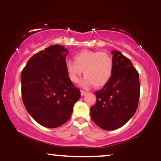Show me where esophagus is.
Instances as JSON below:
<instances>
[{
	"label": "esophagus",
	"mask_w": 161,
	"mask_h": 161,
	"mask_svg": "<svg viewBox=\"0 0 161 161\" xmlns=\"http://www.w3.org/2000/svg\"><path fill=\"white\" fill-rule=\"evenodd\" d=\"M86 93H87L86 92L83 91V90H81V95L82 96H84L85 95H86Z\"/></svg>",
	"instance_id": "esophagus-1"
}]
</instances>
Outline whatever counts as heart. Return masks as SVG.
I'll list each match as a JSON object with an SVG mask.
<instances>
[{"instance_id":"1","label":"heart","mask_w":161,"mask_h":161,"mask_svg":"<svg viewBox=\"0 0 161 161\" xmlns=\"http://www.w3.org/2000/svg\"><path fill=\"white\" fill-rule=\"evenodd\" d=\"M74 61L67 60L66 69L70 80L77 82L82 73L86 77L81 82L82 87L100 88L111 79L114 72V60L105 52L82 50L74 55Z\"/></svg>"}]
</instances>
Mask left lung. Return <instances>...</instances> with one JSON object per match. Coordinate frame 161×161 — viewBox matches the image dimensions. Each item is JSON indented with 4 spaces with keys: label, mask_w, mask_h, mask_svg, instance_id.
I'll return each instance as SVG.
<instances>
[{
    "label": "left lung",
    "mask_w": 161,
    "mask_h": 161,
    "mask_svg": "<svg viewBox=\"0 0 161 161\" xmlns=\"http://www.w3.org/2000/svg\"><path fill=\"white\" fill-rule=\"evenodd\" d=\"M111 79L95 92L96 103L90 109L92 119L100 128L114 130L125 125L137 110L140 96L139 75L129 59L113 51Z\"/></svg>",
    "instance_id": "left-lung-1"
}]
</instances>
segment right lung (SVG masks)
Here are the masks:
<instances>
[{
  "instance_id": "1",
  "label": "right lung",
  "mask_w": 161,
  "mask_h": 161,
  "mask_svg": "<svg viewBox=\"0 0 161 161\" xmlns=\"http://www.w3.org/2000/svg\"><path fill=\"white\" fill-rule=\"evenodd\" d=\"M69 51L51 45L29 60L21 73L23 104L33 119L47 128H57L69 120L81 93L66 69Z\"/></svg>"
}]
</instances>
